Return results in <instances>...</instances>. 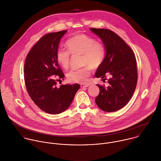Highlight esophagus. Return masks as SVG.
<instances>
[{"label":"esophagus","instance_id":"esophagus-1","mask_svg":"<svg viewBox=\"0 0 161 161\" xmlns=\"http://www.w3.org/2000/svg\"><path fill=\"white\" fill-rule=\"evenodd\" d=\"M89 86H90V84H81L80 85L81 88H86V87H88Z\"/></svg>","mask_w":161,"mask_h":161}]
</instances>
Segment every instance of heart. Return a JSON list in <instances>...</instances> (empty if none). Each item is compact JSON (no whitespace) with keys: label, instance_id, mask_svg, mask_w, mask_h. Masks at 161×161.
<instances>
[{"label":"heart","instance_id":"obj_1","mask_svg":"<svg viewBox=\"0 0 161 161\" xmlns=\"http://www.w3.org/2000/svg\"><path fill=\"white\" fill-rule=\"evenodd\" d=\"M68 49H58L56 53L58 63L64 69L70 65V53L73 55L81 54V65L83 68L70 71L67 77L69 81L85 83L91 73V68L96 69L102 63L105 57V49L99 42L86 34L76 35L66 42Z\"/></svg>","mask_w":161,"mask_h":161}]
</instances>
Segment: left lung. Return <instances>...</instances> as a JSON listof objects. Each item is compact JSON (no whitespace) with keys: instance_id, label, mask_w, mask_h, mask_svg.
<instances>
[{"instance_id":"obj_1","label":"left lung","mask_w":161,"mask_h":161,"mask_svg":"<svg viewBox=\"0 0 161 161\" xmlns=\"http://www.w3.org/2000/svg\"><path fill=\"white\" fill-rule=\"evenodd\" d=\"M90 29L100 38L106 53L95 76L102 78L105 77L106 73L111 76L107 88L97 85L100 93L95 102L105 112H115L127 105L136 88V56L126 42L113 31L106 29Z\"/></svg>"}]
</instances>
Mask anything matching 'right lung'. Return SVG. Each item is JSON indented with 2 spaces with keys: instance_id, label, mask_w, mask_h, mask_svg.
I'll list each match as a JSON object with an SVG mask.
<instances>
[{
  "instance_id": "add662e5",
  "label": "right lung",
  "mask_w": 161,
  "mask_h": 161,
  "mask_svg": "<svg viewBox=\"0 0 161 161\" xmlns=\"http://www.w3.org/2000/svg\"><path fill=\"white\" fill-rule=\"evenodd\" d=\"M66 32L62 31L43 36L30 50L25 61L27 92L35 104L49 114H59L68 109L80 87L77 83L56 87V80L64 77L56 60V53Z\"/></svg>"
}]
</instances>
